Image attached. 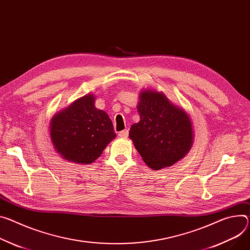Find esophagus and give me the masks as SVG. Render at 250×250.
I'll list each match as a JSON object with an SVG mask.
<instances>
[{
    "instance_id": "34e87169",
    "label": "esophagus",
    "mask_w": 250,
    "mask_h": 250,
    "mask_svg": "<svg viewBox=\"0 0 250 250\" xmlns=\"http://www.w3.org/2000/svg\"><path fill=\"white\" fill-rule=\"evenodd\" d=\"M127 135H128V130H126V129L122 130V131L119 132V137L120 138H127Z\"/></svg>"
}]
</instances>
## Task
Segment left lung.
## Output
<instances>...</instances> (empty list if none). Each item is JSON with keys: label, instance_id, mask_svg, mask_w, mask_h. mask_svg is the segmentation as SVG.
Wrapping results in <instances>:
<instances>
[{"label": "left lung", "instance_id": "obj_1", "mask_svg": "<svg viewBox=\"0 0 250 250\" xmlns=\"http://www.w3.org/2000/svg\"><path fill=\"white\" fill-rule=\"evenodd\" d=\"M137 108L140 122L128 137L145 164L158 170L171 167L190 150L194 132L188 113L173 104L163 92L141 90Z\"/></svg>", "mask_w": 250, "mask_h": 250}]
</instances>
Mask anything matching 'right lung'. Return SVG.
Returning a JSON list of instances; mask_svg holds the SVG:
<instances>
[{
  "label": "right lung",
  "mask_w": 250,
  "mask_h": 250,
  "mask_svg": "<svg viewBox=\"0 0 250 250\" xmlns=\"http://www.w3.org/2000/svg\"><path fill=\"white\" fill-rule=\"evenodd\" d=\"M95 101L94 94H87L58 111L51 120L52 145L67 162L94 163L117 137L107 113L97 108Z\"/></svg>",
  "instance_id": "add662e5"
}]
</instances>
